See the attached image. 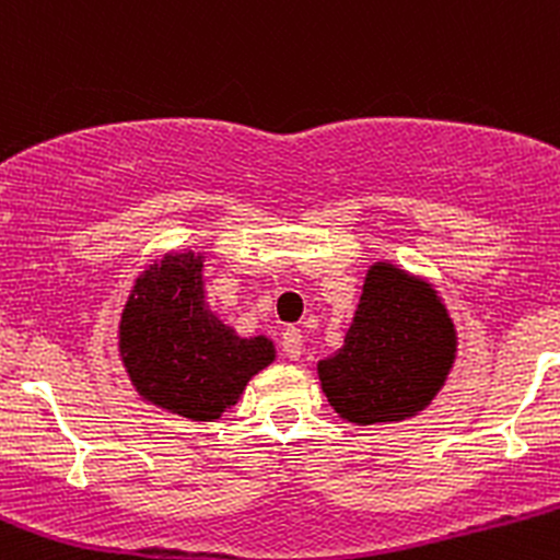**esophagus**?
Wrapping results in <instances>:
<instances>
[{
    "label": "esophagus",
    "instance_id": "1",
    "mask_svg": "<svg viewBox=\"0 0 560 560\" xmlns=\"http://www.w3.org/2000/svg\"><path fill=\"white\" fill-rule=\"evenodd\" d=\"M281 350L289 361H300L302 355V331L298 326H287L284 334H281Z\"/></svg>",
    "mask_w": 560,
    "mask_h": 560
}]
</instances>
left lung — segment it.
<instances>
[{
  "label": "left lung",
  "mask_w": 560,
  "mask_h": 560,
  "mask_svg": "<svg viewBox=\"0 0 560 560\" xmlns=\"http://www.w3.org/2000/svg\"><path fill=\"white\" fill-rule=\"evenodd\" d=\"M455 350L453 318L434 287L374 262L345 345L318 363L320 389L358 427L410 419L442 389Z\"/></svg>",
  "instance_id": "1"
}]
</instances>
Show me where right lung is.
<instances>
[{
    "mask_svg": "<svg viewBox=\"0 0 560 560\" xmlns=\"http://www.w3.org/2000/svg\"><path fill=\"white\" fill-rule=\"evenodd\" d=\"M120 361L147 402L213 421L273 363L268 337L242 339L205 302L202 255L173 253L147 268L120 316Z\"/></svg>",
    "mask_w": 560,
    "mask_h": 560,
    "instance_id": "obj_1",
    "label": "right lung"
}]
</instances>
